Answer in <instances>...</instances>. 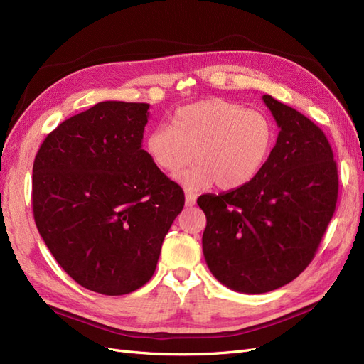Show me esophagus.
I'll return each instance as SVG.
<instances>
[{
    "mask_svg": "<svg viewBox=\"0 0 364 364\" xmlns=\"http://www.w3.org/2000/svg\"><path fill=\"white\" fill-rule=\"evenodd\" d=\"M185 205L186 206H194L196 205V196L193 193L185 191Z\"/></svg>",
    "mask_w": 364,
    "mask_h": 364,
    "instance_id": "34e87169",
    "label": "esophagus"
}]
</instances>
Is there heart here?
<instances>
[{
	"instance_id": "heart-1",
	"label": "heart",
	"mask_w": 364,
	"mask_h": 364,
	"mask_svg": "<svg viewBox=\"0 0 364 364\" xmlns=\"http://www.w3.org/2000/svg\"><path fill=\"white\" fill-rule=\"evenodd\" d=\"M274 142L270 118L255 109L206 98L174 112L171 129L156 127L144 139L150 161L165 173L197 165L178 181L190 191L211 186L235 190L249 183L267 162Z\"/></svg>"
}]
</instances>
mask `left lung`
Here are the masks:
<instances>
[{
	"label": "left lung",
	"mask_w": 364,
	"mask_h": 364,
	"mask_svg": "<svg viewBox=\"0 0 364 364\" xmlns=\"http://www.w3.org/2000/svg\"><path fill=\"white\" fill-rule=\"evenodd\" d=\"M279 127L267 162L249 183L203 194L209 270L247 294L291 282L314 258L336 211L337 164L323 132L296 109L262 95Z\"/></svg>",
	"instance_id": "left-lung-1"
}]
</instances>
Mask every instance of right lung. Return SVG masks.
I'll list each match as a JSON object with an SVG mask.
<instances>
[{
  "label": "right lung",
  "instance_id": "add662e5",
  "mask_svg": "<svg viewBox=\"0 0 364 364\" xmlns=\"http://www.w3.org/2000/svg\"><path fill=\"white\" fill-rule=\"evenodd\" d=\"M147 103L102 102L65 119L33 164V215L82 287L121 296L155 273L185 196L142 150Z\"/></svg>",
  "mask_w": 364,
  "mask_h": 364
}]
</instances>
